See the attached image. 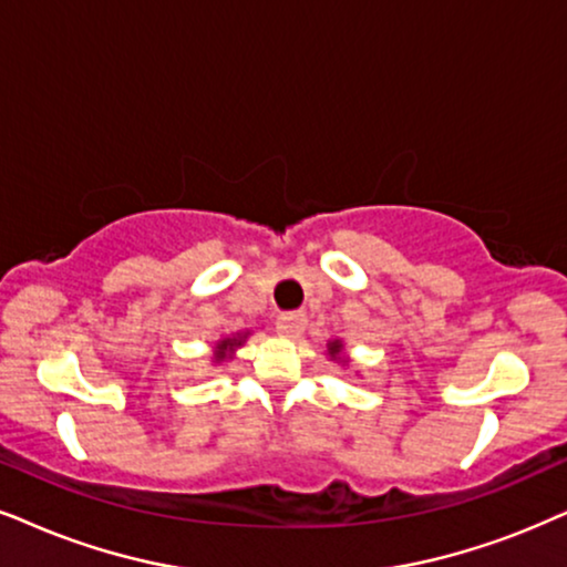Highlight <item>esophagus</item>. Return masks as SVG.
<instances>
[{
  "mask_svg": "<svg viewBox=\"0 0 567 567\" xmlns=\"http://www.w3.org/2000/svg\"><path fill=\"white\" fill-rule=\"evenodd\" d=\"M303 327H306V313L303 311L282 313V317L277 319V332L282 337H288V340H296V337H300Z\"/></svg>",
  "mask_w": 567,
  "mask_h": 567,
  "instance_id": "1",
  "label": "esophagus"
}]
</instances>
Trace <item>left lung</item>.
Here are the masks:
<instances>
[{
    "label": "left lung",
    "instance_id": "left-lung-1",
    "mask_svg": "<svg viewBox=\"0 0 567 567\" xmlns=\"http://www.w3.org/2000/svg\"><path fill=\"white\" fill-rule=\"evenodd\" d=\"M324 355L329 358V361L340 363V367H350V355L346 353V342L342 340H329Z\"/></svg>",
    "mask_w": 567,
    "mask_h": 567
}]
</instances>
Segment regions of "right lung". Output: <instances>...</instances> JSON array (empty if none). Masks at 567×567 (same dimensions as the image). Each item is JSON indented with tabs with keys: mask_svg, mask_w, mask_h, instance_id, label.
Here are the masks:
<instances>
[{
	"mask_svg": "<svg viewBox=\"0 0 567 567\" xmlns=\"http://www.w3.org/2000/svg\"><path fill=\"white\" fill-rule=\"evenodd\" d=\"M250 337V329H243V332H233L227 337H219L217 342H214V350H212V358L209 363L212 367H221V363L233 361L235 353L246 346V340Z\"/></svg>",
	"mask_w": 567,
	"mask_h": 567,
	"instance_id": "1",
	"label": "right lung"
}]
</instances>
